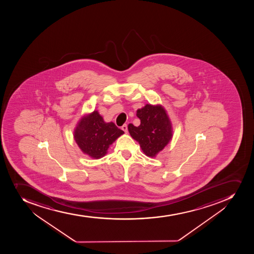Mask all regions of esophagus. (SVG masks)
Masks as SVG:
<instances>
[{
  "mask_svg": "<svg viewBox=\"0 0 254 254\" xmlns=\"http://www.w3.org/2000/svg\"><path fill=\"white\" fill-rule=\"evenodd\" d=\"M122 130H124V132H127V124H124V126L122 127Z\"/></svg>",
  "mask_w": 254,
  "mask_h": 254,
  "instance_id": "esophagus-1",
  "label": "esophagus"
}]
</instances>
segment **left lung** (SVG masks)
Listing matches in <instances>:
<instances>
[{
	"label": "left lung",
	"instance_id": "obj_1",
	"mask_svg": "<svg viewBox=\"0 0 254 254\" xmlns=\"http://www.w3.org/2000/svg\"><path fill=\"white\" fill-rule=\"evenodd\" d=\"M136 116L140 119V126L129 124V133L146 156L154 158L172 140V122L161 105L147 104L137 110Z\"/></svg>",
	"mask_w": 254,
	"mask_h": 254
}]
</instances>
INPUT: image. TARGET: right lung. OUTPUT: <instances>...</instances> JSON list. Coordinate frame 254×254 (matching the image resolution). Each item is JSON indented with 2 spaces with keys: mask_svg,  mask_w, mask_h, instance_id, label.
Wrapping results in <instances>:
<instances>
[{
  "mask_svg": "<svg viewBox=\"0 0 254 254\" xmlns=\"http://www.w3.org/2000/svg\"><path fill=\"white\" fill-rule=\"evenodd\" d=\"M124 131L112 123H105L98 111L81 118L74 128L73 138L83 154L99 159Z\"/></svg>",
  "mask_w": 254,
  "mask_h": 254,
  "instance_id": "add662e5",
  "label": "right lung"
}]
</instances>
